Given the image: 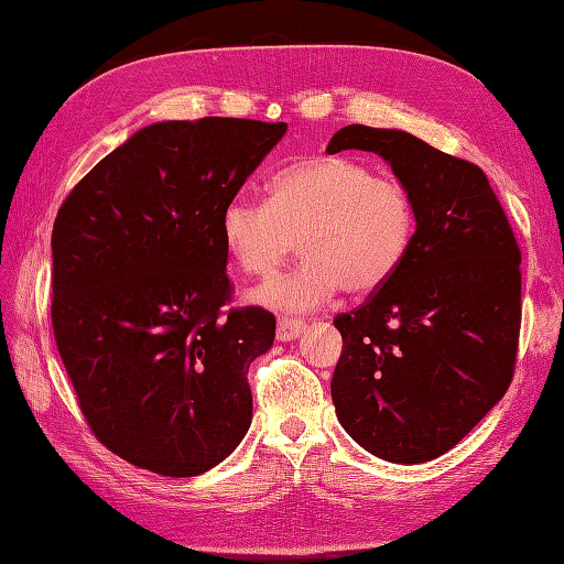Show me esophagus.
Masks as SVG:
<instances>
[{
	"label": "esophagus",
	"mask_w": 564,
	"mask_h": 564,
	"mask_svg": "<svg viewBox=\"0 0 564 564\" xmlns=\"http://www.w3.org/2000/svg\"><path fill=\"white\" fill-rule=\"evenodd\" d=\"M305 329V322L299 317H280L278 319V338L280 340H294Z\"/></svg>",
	"instance_id": "obj_1"
}]
</instances>
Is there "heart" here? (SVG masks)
<instances>
[{"label":"heart","mask_w":564,"mask_h":564,"mask_svg":"<svg viewBox=\"0 0 564 564\" xmlns=\"http://www.w3.org/2000/svg\"><path fill=\"white\" fill-rule=\"evenodd\" d=\"M416 228L409 187L352 158L289 164L268 181L265 204L235 197L220 212V237L245 275L270 278L299 240L305 259L256 294L289 311L315 308L338 289L377 292L404 263Z\"/></svg>","instance_id":"1"}]
</instances>
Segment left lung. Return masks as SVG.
Segmentation results:
<instances>
[{
	"mask_svg": "<svg viewBox=\"0 0 564 564\" xmlns=\"http://www.w3.org/2000/svg\"><path fill=\"white\" fill-rule=\"evenodd\" d=\"M381 155L414 197L404 263L334 317L344 338L336 416L357 445L423 464L458 445L513 381L522 322L520 245L482 169L412 133L350 124L327 152Z\"/></svg>",
	"mask_w": 564,
	"mask_h": 564,
	"instance_id": "8db88e82",
	"label": "left lung"
}]
</instances>
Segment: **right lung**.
<instances>
[{
	"label": "right lung",
	"mask_w": 564,
	"mask_h": 564,
	"mask_svg": "<svg viewBox=\"0 0 564 564\" xmlns=\"http://www.w3.org/2000/svg\"><path fill=\"white\" fill-rule=\"evenodd\" d=\"M284 131L237 117L152 124L61 204L51 327L91 433L133 466L193 477L249 431L247 371L275 315L226 308L220 212Z\"/></svg>",
	"instance_id": "add662e5"
}]
</instances>
